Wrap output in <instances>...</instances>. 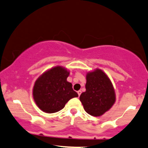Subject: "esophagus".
<instances>
[{
	"mask_svg": "<svg viewBox=\"0 0 148 148\" xmlns=\"http://www.w3.org/2000/svg\"><path fill=\"white\" fill-rule=\"evenodd\" d=\"M77 94H78L79 96H80V95H81V94H82V91H80V90H79V91H77Z\"/></svg>",
	"mask_w": 148,
	"mask_h": 148,
	"instance_id": "1",
	"label": "esophagus"
}]
</instances>
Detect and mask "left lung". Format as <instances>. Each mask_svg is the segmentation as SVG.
Segmentation results:
<instances>
[{
	"mask_svg": "<svg viewBox=\"0 0 148 148\" xmlns=\"http://www.w3.org/2000/svg\"><path fill=\"white\" fill-rule=\"evenodd\" d=\"M86 91L79 99L87 113L101 116L108 111L116 101L114 88L108 76L96 69L86 74Z\"/></svg>",
	"mask_w": 148,
	"mask_h": 148,
	"instance_id": "obj_1",
	"label": "left lung"
}]
</instances>
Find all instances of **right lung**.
I'll use <instances>...</instances> for the list:
<instances>
[{"label":"right lung","instance_id":"right-lung-1","mask_svg":"<svg viewBox=\"0 0 148 148\" xmlns=\"http://www.w3.org/2000/svg\"><path fill=\"white\" fill-rule=\"evenodd\" d=\"M69 71L64 67L57 66L43 73L35 81L32 95L40 110L47 113L60 111L71 99L78 94L72 84L66 81Z\"/></svg>","mask_w":148,"mask_h":148}]
</instances>
